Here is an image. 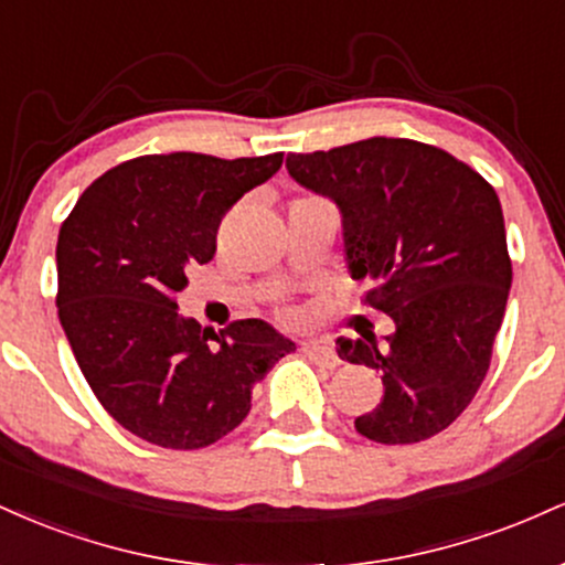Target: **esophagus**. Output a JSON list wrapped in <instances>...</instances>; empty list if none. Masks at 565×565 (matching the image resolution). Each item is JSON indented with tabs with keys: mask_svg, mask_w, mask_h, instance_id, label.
<instances>
[{
	"mask_svg": "<svg viewBox=\"0 0 565 565\" xmlns=\"http://www.w3.org/2000/svg\"><path fill=\"white\" fill-rule=\"evenodd\" d=\"M302 353L308 355L310 361H316V364H321V366H337L340 364V359H337V353L329 345H323V342H302Z\"/></svg>",
	"mask_w": 565,
	"mask_h": 565,
	"instance_id": "obj_1",
	"label": "esophagus"
}]
</instances>
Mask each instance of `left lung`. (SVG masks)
<instances>
[{
  "label": "left lung",
  "mask_w": 565,
  "mask_h": 565,
  "mask_svg": "<svg viewBox=\"0 0 565 565\" xmlns=\"http://www.w3.org/2000/svg\"><path fill=\"white\" fill-rule=\"evenodd\" d=\"M287 170L334 201L350 278L395 323L385 342L342 337L337 348L385 385L355 430L387 446L433 438L478 393L504 319L512 265L497 191L465 161L406 138L289 153Z\"/></svg>",
  "instance_id": "1"
}]
</instances>
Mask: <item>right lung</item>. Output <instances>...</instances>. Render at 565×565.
Segmentation results:
<instances>
[{
    "label": "right lung",
    "instance_id": "add662e5",
    "mask_svg": "<svg viewBox=\"0 0 565 565\" xmlns=\"http://www.w3.org/2000/svg\"><path fill=\"white\" fill-rule=\"evenodd\" d=\"M284 153H151L95 180L57 233V316L84 380L125 430L204 449L244 423L252 391L295 342L260 319L201 329L178 313L188 268L215 257L225 212Z\"/></svg>",
    "mask_w": 565,
    "mask_h": 565
}]
</instances>
